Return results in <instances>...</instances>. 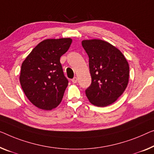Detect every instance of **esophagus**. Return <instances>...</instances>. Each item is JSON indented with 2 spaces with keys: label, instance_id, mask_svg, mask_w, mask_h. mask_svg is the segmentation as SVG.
Listing matches in <instances>:
<instances>
[{
  "label": "esophagus",
  "instance_id": "esophagus-1",
  "mask_svg": "<svg viewBox=\"0 0 154 154\" xmlns=\"http://www.w3.org/2000/svg\"><path fill=\"white\" fill-rule=\"evenodd\" d=\"M72 83H74V84H76L77 82V78L76 77H75L73 78V79H72Z\"/></svg>",
  "mask_w": 154,
  "mask_h": 154
}]
</instances>
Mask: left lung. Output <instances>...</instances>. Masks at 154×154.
Here are the masks:
<instances>
[{"label": "left lung", "mask_w": 154, "mask_h": 154, "mask_svg": "<svg viewBox=\"0 0 154 154\" xmlns=\"http://www.w3.org/2000/svg\"><path fill=\"white\" fill-rule=\"evenodd\" d=\"M82 44L89 57L92 79L86 90V97L95 106H109L127 86L129 66L127 59L118 48L106 41L84 40Z\"/></svg>", "instance_id": "8db88e82"}]
</instances>
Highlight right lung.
<instances>
[{"instance_id": "1", "label": "right lung", "mask_w": 154, "mask_h": 154, "mask_svg": "<svg viewBox=\"0 0 154 154\" xmlns=\"http://www.w3.org/2000/svg\"><path fill=\"white\" fill-rule=\"evenodd\" d=\"M72 43L70 38L45 39L32 50L21 65L20 83L32 104L52 110L62 100L68 80L64 76L60 57Z\"/></svg>"}]
</instances>
